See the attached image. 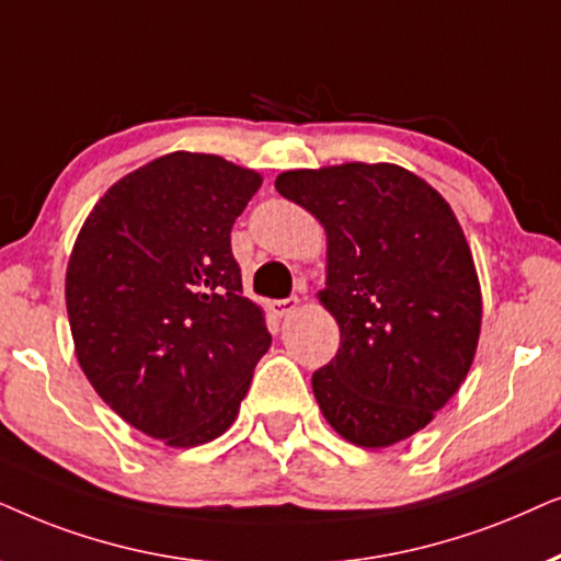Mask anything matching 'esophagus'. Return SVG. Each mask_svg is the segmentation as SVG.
Wrapping results in <instances>:
<instances>
[{"instance_id":"esophagus-1","label":"esophagus","mask_w":561,"mask_h":561,"mask_svg":"<svg viewBox=\"0 0 561 561\" xmlns=\"http://www.w3.org/2000/svg\"><path fill=\"white\" fill-rule=\"evenodd\" d=\"M297 305H300L297 297H287V300H274L272 305H268V308H272L276 318H285V316H289V312L297 310Z\"/></svg>"}]
</instances>
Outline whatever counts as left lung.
Here are the masks:
<instances>
[{"mask_svg": "<svg viewBox=\"0 0 561 561\" xmlns=\"http://www.w3.org/2000/svg\"><path fill=\"white\" fill-rule=\"evenodd\" d=\"M274 186L328 238L318 297L341 346L312 375L323 417L364 449L405 442L459 390L480 341V279L457 215L394 163L285 171Z\"/></svg>", "mask_w": 561, "mask_h": 561, "instance_id": "1", "label": "left lung"}]
</instances>
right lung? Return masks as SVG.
<instances>
[{
  "label": "right lung",
  "mask_w": 561,
  "mask_h": 561,
  "mask_svg": "<svg viewBox=\"0 0 561 561\" xmlns=\"http://www.w3.org/2000/svg\"><path fill=\"white\" fill-rule=\"evenodd\" d=\"M259 186L261 174L220 156L167 153L112 184L73 243L79 367L125 423L174 449L230 428L272 346L230 251Z\"/></svg>",
  "instance_id": "right-lung-1"
}]
</instances>
